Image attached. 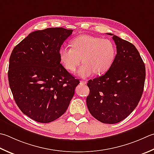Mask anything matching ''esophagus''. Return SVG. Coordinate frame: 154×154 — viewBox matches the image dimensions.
<instances>
[{
	"label": "esophagus",
	"mask_w": 154,
	"mask_h": 154,
	"mask_svg": "<svg viewBox=\"0 0 154 154\" xmlns=\"http://www.w3.org/2000/svg\"><path fill=\"white\" fill-rule=\"evenodd\" d=\"M80 84H81V85H86L87 84V81H80Z\"/></svg>",
	"instance_id": "esophagus-1"
}]
</instances>
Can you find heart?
Segmentation results:
<instances>
[{
	"mask_svg": "<svg viewBox=\"0 0 154 154\" xmlns=\"http://www.w3.org/2000/svg\"><path fill=\"white\" fill-rule=\"evenodd\" d=\"M71 47L59 49L60 61L69 71H75L82 60L78 75L87 77L100 75L109 70L115 61L117 50L112 41L91 35H79L71 41Z\"/></svg>",
	"mask_w": 154,
	"mask_h": 154,
	"instance_id": "b5f03b06",
	"label": "heart"
}]
</instances>
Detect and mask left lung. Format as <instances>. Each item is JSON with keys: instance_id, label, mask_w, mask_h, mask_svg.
I'll return each instance as SVG.
<instances>
[{"instance_id": "1", "label": "left lung", "mask_w": 154, "mask_h": 154, "mask_svg": "<svg viewBox=\"0 0 154 154\" xmlns=\"http://www.w3.org/2000/svg\"><path fill=\"white\" fill-rule=\"evenodd\" d=\"M117 55L103 75L88 81L86 103L90 113L104 123H119L137 107L142 95L146 67L134 45L111 33Z\"/></svg>"}]
</instances>
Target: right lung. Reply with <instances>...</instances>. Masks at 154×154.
Listing matches in <instances>:
<instances>
[{
  "instance_id": "obj_1",
  "label": "right lung",
  "mask_w": 154,
  "mask_h": 154,
  "mask_svg": "<svg viewBox=\"0 0 154 154\" xmlns=\"http://www.w3.org/2000/svg\"><path fill=\"white\" fill-rule=\"evenodd\" d=\"M73 30L62 27L35 31L15 47L8 78L21 111L39 123H50L67 109L79 81L61 64L59 51Z\"/></svg>"
}]
</instances>
